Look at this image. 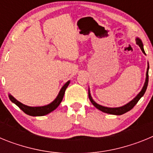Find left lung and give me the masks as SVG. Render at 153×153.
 <instances>
[{"mask_svg": "<svg viewBox=\"0 0 153 153\" xmlns=\"http://www.w3.org/2000/svg\"><path fill=\"white\" fill-rule=\"evenodd\" d=\"M136 44L140 46V49L141 51H143V53H146L144 51V49H143V44L142 43L141 40L140 38H136ZM149 63H148V67H147V71H146V81H145V83H144V86H143V89H142L141 91L140 92V93L135 97L132 100H131L130 102H128L127 104L124 105L123 106H120V107H116V108H110V107H106V106H102L100 104L97 103L95 101L93 100V98L91 97V94H90V90H89V99H90V102H92L93 106H95L96 108H97L98 109H100V111L103 112V113H109V114H113V115H122L126 113V112L129 111L132 108L134 107L135 105L138 102V101L140 100V98L144 95V93H146V90L147 89V86H148V82H149Z\"/></svg>", "mask_w": 153, "mask_h": 153, "instance_id": "8db88e82", "label": "left lung"}]
</instances>
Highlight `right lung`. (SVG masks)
Here are the masks:
<instances>
[{"instance_id": "obj_1", "label": "right lung", "mask_w": 153, "mask_h": 153, "mask_svg": "<svg viewBox=\"0 0 153 153\" xmlns=\"http://www.w3.org/2000/svg\"><path fill=\"white\" fill-rule=\"evenodd\" d=\"M70 81H67V83H65L63 86V87L61 88V90L59 92V94L57 95L56 98L52 102H51L48 105H46V106H28L24 105V104L21 103V102H19L18 100H17L13 97H12L10 94H9V98H10V101L13 103H15L17 106H18L20 109L24 111L26 114L29 115V116H32V117H41V116H45V115L48 114V113H51L52 111H53L54 109H56L58 107V106L60 105V102H61L63 98V96H64L65 91H66V89L67 88L68 85L70 84Z\"/></svg>"}]
</instances>
